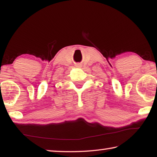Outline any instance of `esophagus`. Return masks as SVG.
Wrapping results in <instances>:
<instances>
[{"label":"esophagus","mask_w":157,"mask_h":157,"mask_svg":"<svg viewBox=\"0 0 157 157\" xmlns=\"http://www.w3.org/2000/svg\"><path fill=\"white\" fill-rule=\"evenodd\" d=\"M77 66H78V67H80V66H81V65H80V64H79V63H78V64H77Z\"/></svg>","instance_id":"esophagus-1"}]
</instances>
